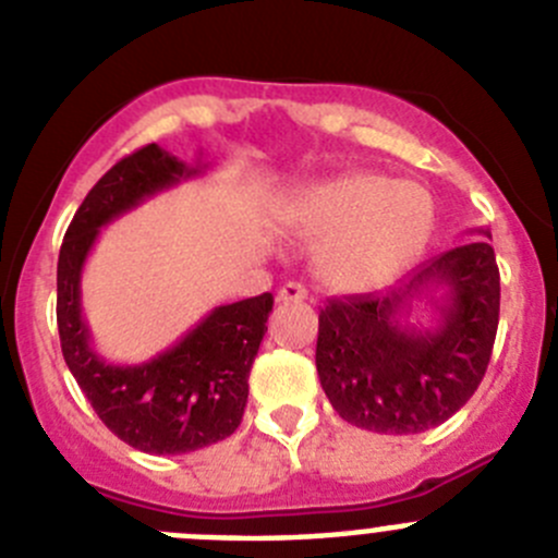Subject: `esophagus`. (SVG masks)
<instances>
[{"label": "esophagus", "mask_w": 558, "mask_h": 558, "mask_svg": "<svg viewBox=\"0 0 558 558\" xmlns=\"http://www.w3.org/2000/svg\"><path fill=\"white\" fill-rule=\"evenodd\" d=\"M302 300H307V289L302 283L289 280V283H283L278 289V302H302Z\"/></svg>", "instance_id": "34e87169"}]
</instances>
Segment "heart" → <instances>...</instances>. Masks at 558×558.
<instances>
[{
    "instance_id": "heart-1",
    "label": "heart",
    "mask_w": 558,
    "mask_h": 558,
    "mask_svg": "<svg viewBox=\"0 0 558 558\" xmlns=\"http://www.w3.org/2000/svg\"><path fill=\"white\" fill-rule=\"evenodd\" d=\"M424 189L380 172H351L311 185L286 207V227L318 251V275L335 291L380 286L415 258L432 232Z\"/></svg>"
}]
</instances>
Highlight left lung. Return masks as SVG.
<instances>
[{
	"label": "left lung",
	"mask_w": 558,
	"mask_h": 558,
	"mask_svg": "<svg viewBox=\"0 0 558 558\" xmlns=\"http://www.w3.org/2000/svg\"><path fill=\"white\" fill-rule=\"evenodd\" d=\"M418 301L436 311L426 330L409 324ZM497 324L494 247L488 240L451 247L393 289L326 302L315 345L320 388L348 424L418 435L451 418L481 386Z\"/></svg>",
	"instance_id": "obj_1"
}]
</instances>
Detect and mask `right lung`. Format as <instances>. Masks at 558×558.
<instances>
[{
  "label": "right lung",
  "mask_w": 558,
  "mask_h": 558,
  "mask_svg": "<svg viewBox=\"0 0 558 558\" xmlns=\"http://www.w3.org/2000/svg\"><path fill=\"white\" fill-rule=\"evenodd\" d=\"M205 170L202 161L189 167L156 143L134 150L88 191L59 251L56 320L66 367L107 429L143 453L199 451L238 429L272 294L213 307L172 348L148 362L112 364L97 353L83 318V264L99 229Z\"/></svg>",
  "instance_id": "right-lung-1"
}]
</instances>
